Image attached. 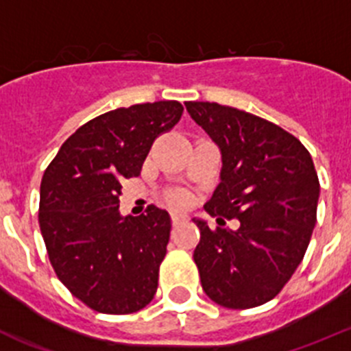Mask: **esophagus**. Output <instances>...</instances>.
I'll return each instance as SVG.
<instances>
[{"instance_id": "1", "label": "esophagus", "mask_w": 351, "mask_h": 351, "mask_svg": "<svg viewBox=\"0 0 351 351\" xmlns=\"http://www.w3.org/2000/svg\"><path fill=\"white\" fill-rule=\"evenodd\" d=\"M185 215H180V213H173L171 215V222H173V226H178V223H182V222H185Z\"/></svg>"}]
</instances>
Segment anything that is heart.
Returning <instances> with one entry per match:
<instances>
[{
	"mask_svg": "<svg viewBox=\"0 0 351 351\" xmlns=\"http://www.w3.org/2000/svg\"><path fill=\"white\" fill-rule=\"evenodd\" d=\"M169 201H171L173 206H178V208L187 206V204H189V195L185 194V192H182V191L173 192L171 197H169Z\"/></svg>",
	"mask_w": 351,
	"mask_h": 351,
	"instance_id": "b5f03b06",
	"label": "heart"
}]
</instances>
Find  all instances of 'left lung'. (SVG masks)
I'll list each match as a JSON object with an SVG mask.
<instances>
[{
    "label": "left lung",
    "instance_id": "1",
    "mask_svg": "<svg viewBox=\"0 0 351 351\" xmlns=\"http://www.w3.org/2000/svg\"><path fill=\"white\" fill-rule=\"evenodd\" d=\"M185 108L222 156L220 183L204 210L241 222L211 230L194 219L201 285L223 308H255L283 289L306 254L320 195L313 160L298 138L261 117L208 101Z\"/></svg>",
    "mask_w": 351,
    "mask_h": 351
}]
</instances>
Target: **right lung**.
<instances>
[{
	"label": "right lung",
	"instance_id": "right-lung-1",
	"mask_svg": "<svg viewBox=\"0 0 351 351\" xmlns=\"http://www.w3.org/2000/svg\"><path fill=\"white\" fill-rule=\"evenodd\" d=\"M178 101L96 117L62 143L40 187V229L66 289L99 313L128 315L152 301L171 219L150 206L122 215V180L141 173L154 140L180 121Z\"/></svg>",
	"mask_w": 351,
	"mask_h": 351
}]
</instances>
